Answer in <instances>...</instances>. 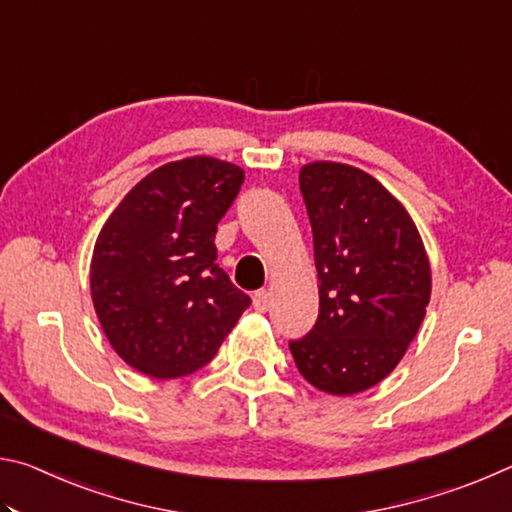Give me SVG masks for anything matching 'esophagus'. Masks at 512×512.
Returning a JSON list of instances; mask_svg holds the SVG:
<instances>
[{
    "label": "esophagus",
    "mask_w": 512,
    "mask_h": 512,
    "mask_svg": "<svg viewBox=\"0 0 512 512\" xmlns=\"http://www.w3.org/2000/svg\"><path fill=\"white\" fill-rule=\"evenodd\" d=\"M271 305H273V296H271V291H266V289H262V291H257L255 296H253V307L257 309V311H268L271 309Z\"/></svg>",
    "instance_id": "esophagus-1"
}]
</instances>
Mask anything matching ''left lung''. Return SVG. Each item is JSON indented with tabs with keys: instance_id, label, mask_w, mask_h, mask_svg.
I'll list each match as a JSON object with an SVG mask.
<instances>
[{
	"instance_id": "1",
	"label": "left lung",
	"mask_w": 512,
	"mask_h": 512,
	"mask_svg": "<svg viewBox=\"0 0 512 512\" xmlns=\"http://www.w3.org/2000/svg\"><path fill=\"white\" fill-rule=\"evenodd\" d=\"M318 271V320L289 348L300 375L329 395H357L391 375L431 298V264L411 214L352 164L300 169Z\"/></svg>"
}]
</instances>
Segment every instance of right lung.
<instances>
[{
    "label": "right lung",
    "mask_w": 512,
    "mask_h": 512,
    "mask_svg": "<svg viewBox=\"0 0 512 512\" xmlns=\"http://www.w3.org/2000/svg\"><path fill=\"white\" fill-rule=\"evenodd\" d=\"M244 169L210 155L167 162L108 216L90 264L103 334L128 366L155 379L214 359L250 298L216 264V225Z\"/></svg>",
    "instance_id": "right-lung-1"
}]
</instances>
